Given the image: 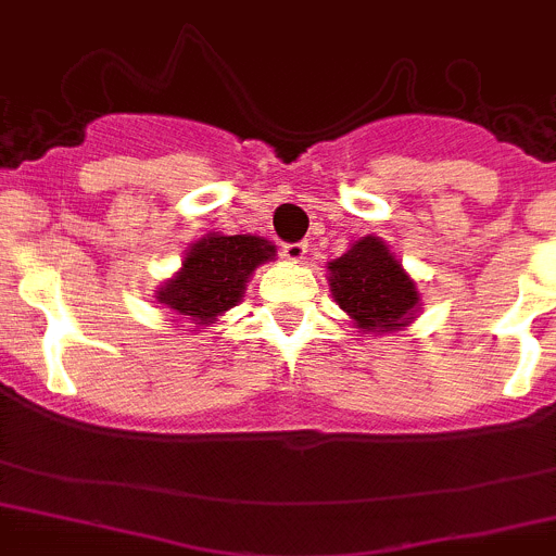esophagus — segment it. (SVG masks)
I'll list each match as a JSON object with an SVG mask.
<instances>
[{
  "mask_svg": "<svg viewBox=\"0 0 556 556\" xmlns=\"http://www.w3.org/2000/svg\"><path fill=\"white\" fill-rule=\"evenodd\" d=\"M305 253H308V245H305V242H287V245L281 248V256L287 258V262H294V264L303 262Z\"/></svg>",
  "mask_w": 556,
  "mask_h": 556,
  "instance_id": "obj_1",
  "label": "esophagus"
}]
</instances>
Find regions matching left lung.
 <instances>
[{
  "mask_svg": "<svg viewBox=\"0 0 556 556\" xmlns=\"http://www.w3.org/2000/svg\"><path fill=\"white\" fill-rule=\"evenodd\" d=\"M327 283L338 308L363 336L404 330L420 314L415 278L377 235L354 240L346 253L327 262Z\"/></svg>",
  "mask_w": 556,
  "mask_h": 556,
  "instance_id": "8db88e82",
  "label": "left lung"
}]
</instances>
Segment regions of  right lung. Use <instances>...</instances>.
<instances>
[{"label": "right lung", "mask_w": 556, "mask_h": 556, "mask_svg": "<svg viewBox=\"0 0 556 556\" xmlns=\"http://www.w3.org/2000/svg\"><path fill=\"white\" fill-rule=\"evenodd\" d=\"M275 253L278 248L264 237L210 231L190 242L177 273L155 289V300L172 311L174 321H188L190 332L210 330L245 298L251 275Z\"/></svg>", "instance_id": "add662e5"}]
</instances>
